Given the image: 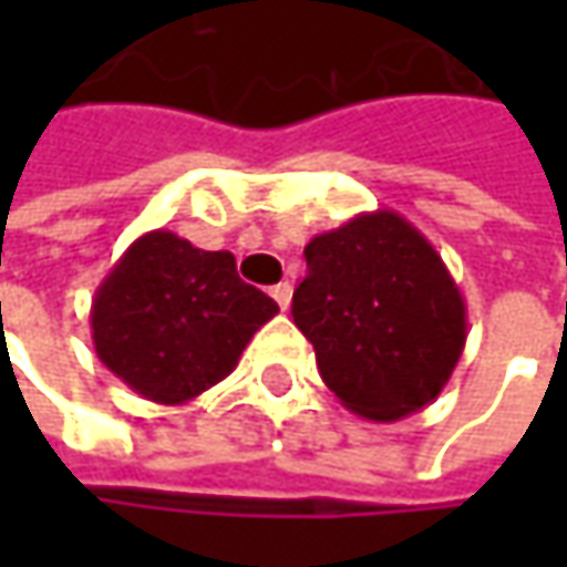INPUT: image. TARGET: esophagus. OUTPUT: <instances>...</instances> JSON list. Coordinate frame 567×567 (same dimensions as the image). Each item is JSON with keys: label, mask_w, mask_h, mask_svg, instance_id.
I'll use <instances>...</instances> for the list:
<instances>
[{"label": "esophagus", "mask_w": 567, "mask_h": 567, "mask_svg": "<svg viewBox=\"0 0 567 567\" xmlns=\"http://www.w3.org/2000/svg\"><path fill=\"white\" fill-rule=\"evenodd\" d=\"M271 296H274V302L287 312V309H290V299H293V287H290L287 280H280L277 287H271Z\"/></svg>", "instance_id": "1"}]
</instances>
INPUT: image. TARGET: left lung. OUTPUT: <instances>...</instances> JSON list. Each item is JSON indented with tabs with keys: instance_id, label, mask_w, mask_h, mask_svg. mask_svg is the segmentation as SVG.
Returning a JSON list of instances; mask_svg holds the SVG:
<instances>
[{
	"instance_id": "obj_1",
	"label": "left lung",
	"mask_w": 567,
	"mask_h": 567,
	"mask_svg": "<svg viewBox=\"0 0 567 567\" xmlns=\"http://www.w3.org/2000/svg\"><path fill=\"white\" fill-rule=\"evenodd\" d=\"M293 321L347 410L394 423L442 394L467 343V306L442 255L394 210L357 214L306 246Z\"/></svg>"
}]
</instances>
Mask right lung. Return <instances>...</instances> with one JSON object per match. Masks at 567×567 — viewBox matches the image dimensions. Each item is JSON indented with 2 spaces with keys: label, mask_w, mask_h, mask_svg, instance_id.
<instances>
[{
  "label": "right lung",
  "mask_w": 567,
  "mask_h": 567,
  "mask_svg": "<svg viewBox=\"0 0 567 567\" xmlns=\"http://www.w3.org/2000/svg\"><path fill=\"white\" fill-rule=\"evenodd\" d=\"M280 309L239 280L229 251L195 249L169 229L138 236L91 306L100 362L135 394L186 403L236 369L251 334Z\"/></svg>",
  "instance_id": "right-lung-1"
}]
</instances>
